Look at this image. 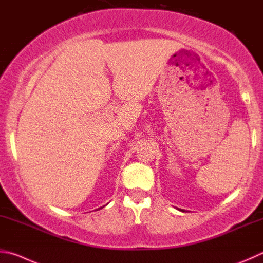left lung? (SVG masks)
<instances>
[{
	"label": "left lung",
	"mask_w": 263,
	"mask_h": 263,
	"mask_svg": "<svg viewBox=\"0 0 263 263\" xmlns=\"http://www.w3.org/2000/svg\"><path fill=\"white\" fill-rule=\"evenodd\" d=\"M181 212H183V211H181Z\"/></svg>",
	"instance_id": "left-lung-1"
}]
</instances>
